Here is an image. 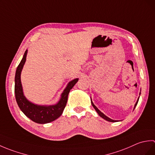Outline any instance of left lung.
I'll use <instances>...</instances> for the list:
<instances>
[{
	"label": "left lung",
	"mask_w": 155,
	"mask_h": 155,
	"mask_svg": "<svg viewBox=\"0 0 155 155\" xmlns=\"http://www.w3.org/2000/svg\"><path fill=\"white\" fill-rule=\"evenodd\" d=\"M140 93H139V95H140ZM139 97H140V96L139 97V98H138V99H137V102H136V103H135V104H134V108H135V107H136V106H137V103H138V102H139ZM91 104H92V106H93V107H94V108L95 109V110L97 111V113L98 114V115H99V116H100L101 117H102L103 118H104V120H107V121H108V122H113V123H114V122H117V120H114L111 119V118H108V117H107L106 115H105L104 113H102V112H101L100 110H98V108H97L96 106H95V105L94 104V103H93V101H92L91 98Z\"/></svg>",
	"instance_id": "8db88e82"
}]
</instances>
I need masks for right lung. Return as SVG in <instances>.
<instances>
[{
    "label": "right lung",
    "instance_id": "add662e5",
    "mask_svg": "<svg viewBox=\"0 0 155 155\" xmlns=\"http://www.w3.org/2000/svg\"><path fill=\"white\" fill-rule=\"evenodd\" d=\"M28 50H26L22 60L16 71L15 78V93L16 103L20 109L28 118L38 124L49 123L61 116L67 103L68 95L71 89L77 83L78 78H74L70 81L61 94L60 100L55 104L40 105L29 101L23 93L21 80V72L27 60Z\"/></svg>",
    "mask_w": 155,
    "mask_h": 155
}]
</instances>
